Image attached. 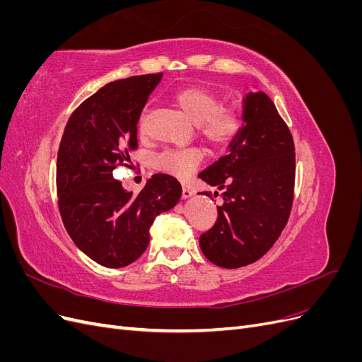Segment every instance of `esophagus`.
Listing matches in <instances>:
<instances>
[{
    "label": "esophagus",
    "mask_w": 362,
    "mask_h": 362,
    "mask_svg": "<svg viewBox=\"0 0 362 362\" xmlns=\"http://www.w3.org/2000/svg\"><path fill=\"white\" fill-rule=\"evenodd\" d=\"M193 194H194V189L190 187V185H184V187H182V199H187Z\"/></svg>",
    "instance_id": "esophagus-1"
}]
</instances>
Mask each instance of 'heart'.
<instances>
[{
    "instance_id": "b5f03b06",
    "label": "heart",
    "mask_w": 362,
    "mask_h": 362,
    "mask_svg": "<svg viewBox=\"0 0 362 362\" xmlns=\"http://www.w3.org/2000/svg\"><path fill=\"white\" fill-rule=\"evenodd\" d=\"M181 110L196 124L198 134L211 149L223 151L231 146L243 133L245 116L237 107H222L223 100L217 93L199 86L184 87L175 93ZM145 115L139 120L144 129ZM202 151L199 148L169 149L156 157L157 168L178 177H185L199 166Z\"/></svg>"
}]
</instances>
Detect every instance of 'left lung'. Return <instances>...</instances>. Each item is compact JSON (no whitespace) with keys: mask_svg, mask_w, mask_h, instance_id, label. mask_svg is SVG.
<instances>
[{"mask_svg":"<svg viewBox=\"0 0 362 362\" xmlns=\"http://www.w3.org/2000/svg\"><path fill=\"white\" fill-rule=\"evenodd\" d=\"M243 104V133L228 156L199 173L222 190L223 199L199 245L213 264L225 269L252 264L275 245L294 198L296 154L286 120L262 92L246 95Z\"/></svg>","mask_w":362,"mask_h":362,"instance_id":"obj_1","label":"left lung"}]
</instances>
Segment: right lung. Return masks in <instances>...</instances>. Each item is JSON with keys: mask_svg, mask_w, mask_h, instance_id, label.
<instances>
[{"mask_svg": "<svg viewBox=\"0 0 362 362\" xmlns=\"http://www.w3.org/2000/svg\"><path fill=\"white\" fill-rule=\"evenodd\" d=\"M163 72L129 76L101 87L71 115L57 154L62 221L84 254L110 269L134 262L149 245L160 213L181 198V184L156 173L139 194L113 178L137 149V122Z\"/></svg>", "mask_w": 362, "mask_h": 362, "instance_id": "obj_1", "label": "right lung"}]
</instances>
